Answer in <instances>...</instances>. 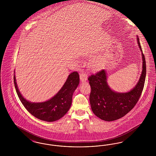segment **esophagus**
I'll use <instances>...</instances> for the list:
<instances>
[{"label":"esophagus","instance_id":"34e87169","mask_svg":"<svg viewBox=\"0 0 156 156\" xmlns=\"http://www.w3.org/2000/svg\"><path fill=\"white\" fill-rule=\"evenodd\" d=\"M87 75L85 73L82 72L80 75V81L81 82L86 81L87 80Z\"/></svg>","mask_w":156,"mask_h":156}]
</instances>
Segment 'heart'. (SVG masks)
<instances>
[{
	"label": "heart",
	"instance_id": "obj_1",
	"mask_svg": "<svg viewBox=\"0 0 156 156\" xmlns=\"http://www.w3.org/2000/svg\"><path fill=\"white\" fill-rule=\"evenodd\" d=\"M91 65H92V67H97V66H98V61H92V62H91Z\"/></svg>",
	"mask_w": 156,
	"mask_h": 156
}]
</instances>
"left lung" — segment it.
Instances as JSON below:
<instances>
[{
    "instance_id": "1",
    "label": "left lung",
    "mask_w": 156,
    "mask_h": 156,
    "mask_svg": "<svg viewBox=\"0 0 156 156\" xmlns=\"http://www.w3.org/2000/svg\"><path fill=\"white\" fill-rule=\"evenodd\" d=\"M136 39L141 52L142 71L139 81L132 89L125 92L113 90L108 83V74L105 69L88 78L91 88L89 101L92 111L97 117L105 121L111 122L125 116L133 108L141 95L146 79V66L137 36Z\"/></svg>"
}]
</instances>
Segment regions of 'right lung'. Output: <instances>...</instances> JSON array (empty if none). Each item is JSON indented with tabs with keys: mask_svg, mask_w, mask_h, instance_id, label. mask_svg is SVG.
Instances as JSON below:
<instances>
[{
	"mask_svg": "<svg viewBox=\"0 0 156 156\" xmlns=\"http://www.w3.org/2000/svg\"><path fill=\"white\" fill-rule=\"evenodd\" d=\"M14 83L17 94L27 111L37 119L51 122L63 117L69 111L72 98L80 83L79 74L73 72L68 76L67 80L59 91L51 98L41 102H32L23 97L18 88L15 71Z\"/></svg>",
	"mask_w": 156,
	"mask_h": 156,
	"instance_id": "add662e5",
	"label": "right lung"
}]
</instances>
